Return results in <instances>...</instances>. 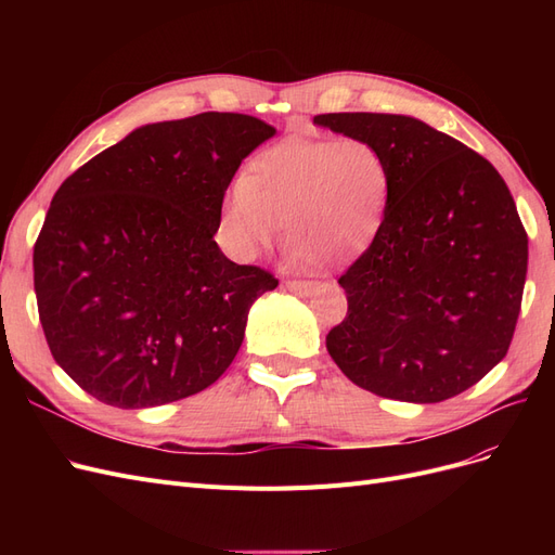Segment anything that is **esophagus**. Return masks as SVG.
<instances>
[{
    "instance_id": "34e87169",
    "label": "esophagus",
    "mask_w": 555,
    "mask_h": 555,
    "mask_svg": "<svg viewBox=\"0 0 555 555\" xmlns=\"http://www.w3.org/2000/svg\"><path fill=\"white\" fill-rule=\"evenodd\" d=\"M314 287L312 280H287V289L294 294H310Z\"/></svg>"
}]
</instances>
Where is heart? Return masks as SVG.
<instances>
[{"instance_id":"1","label":"heart","mask_w":555,"mask_h":555,"mask_svg":"<svg viewBox=\"0 0 555 555\" xmlns=\"http://www.w3.org/2000/svg\"><path fill=\"white\" fill-rule=\"evenodd\" d=\"M389 196L391 166L373 141H292L251 162L220 222L241 259H255L284 229L294 259L338 263L377 236Z\"/></svg>"}]
</instances>
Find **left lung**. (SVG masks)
Segmentation results:
<instances>
[{
	"mask_svg": "<svg viewBox=\"0 0 555 555\" xmlns=\"http://www.w3.org/2000/svg\"><path fill=\"white\" fill-rule=\"evenodd\" d=\"M391 166L371 247L340 275L347 317L326 349L361 389L405 402L463 393L505 359L528 273V233L489 159L410 115L324 113Z\"/></svg>",
	"mask_w": 555,
	"mask_h": 555,
	"instance_id": "left-lung-1",
	"label": "left lung"
}]
</instances>
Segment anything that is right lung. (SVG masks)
Here are the masks:
<instances>
[{
	"label": "right lung",
	"instance_id": "1",
	"mask_svg": "<svg viewBox=\"0 0 555 555\" xmlns=\"http://www.w3.org/2000/svg\"><path fill=\"white\" fill-rule=\"evenodd\" d=\"M273 133L243 113L145 125L62 182L35 245V292L50 354L82 391L143 410L222 377L278 280L233 263L212 236L231 178Z\"/></svg>",
	"mask_w": 555,
	"mask_h": 555
}]
</instances>
